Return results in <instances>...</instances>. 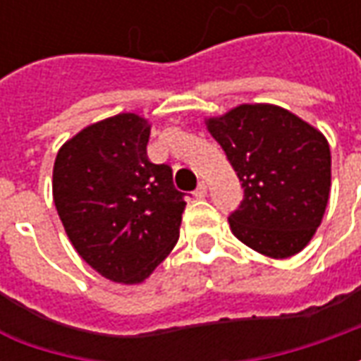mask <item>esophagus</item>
I'll use <instances>...</instances> for the list:
<instances>
[{
	"label": "esophagus",
	"mask_w": 361,
	"mask_h": 361,
	"mask_svg": "<svg viewBox=\"0 0 361 361\" xmlns=\"http://www.w3.org/2000/svg\"><path fill=\"white\" fill-rule=\"evenodd\" d=\"M193 195H195L197 199H203V197H207V183H204V181H199V185H197Z\"/></svg>",
	"instance_id": "obj_1"
}]
</instances>
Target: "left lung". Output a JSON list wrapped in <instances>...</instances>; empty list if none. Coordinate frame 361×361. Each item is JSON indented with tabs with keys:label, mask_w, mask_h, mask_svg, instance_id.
<instances>
[{
	"label": "left lung",
	"mask_w": 361,
	"mask_h": 361,
	"mask_svg": "<svg viewBox=\"0 0 361 361\" xmlns=\"http://www.w3.org/2000/svg\"><path fill=\"white\" fill-rule=\"evenodd\" d=\"M242 183L228 222L267 257L302 251L321 224L331 191V149L315 127L272 104H243L207 121Z\"/></svg>",
	"instance_id": "left-lung-1"
}]
</instances>
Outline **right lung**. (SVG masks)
Masks as SVG:
<instances>
[{
    "instance_id": "right-lung-1",
    "label": "right lung",
    "mask_w": 361,
    "mask_h": 361,
    "mask_svg": "<svg viewBox=\"0 0 361 361\" xmlns=\"http://www.w3.org/2000/svg\"><path fill=\"white\" fill-rule=\"evenodd\" d=\"M150 127L135 114L92 123L59 149L54 203L77 253L106 279L137 284L180 238L185 193L147 157Z\"/></svg>"
}]
</instances>
